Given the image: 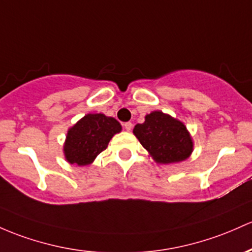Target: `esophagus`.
Segmentation results:
<instances>
[{
  "mask_svg": "<svg viewBox=\"0 0 252 252\" xmlns=\"http://www.w3.org/2000/svg\"><path fill=\"white\" fill-rule=\"evenodd\" d=\"M123 126H124V129H126V131H130L132 129V124L130 123V122H126V123H124Z\"/></svg>",
  "mask_w": 252,
  "mask_h": 252,
  "instance_id": "obj_1",
  "label": "esophagus"
}]
</instances>
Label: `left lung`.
<instances>
[{"label":"left lung","mask_w":252,"mask_h":252,"mask_svg":"<svg viewBox=\"0 0 252 252\" xmlns=\"http://www.w3.org/2000/svg\"><path fill=\"white\" fill-rule=\"evenodd\" d=\"M134 135L157 164H173L187 160L193 151V141L182 121L162 111H152Z\"/></svg>","instance_id":"obj_1"}]
</instances>
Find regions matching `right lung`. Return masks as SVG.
Returning <instances> with one entry per match:
<instances>
[{"label": "right lung", "instance_id": "obj_1", "mask_svg": "<svg viewBox=\"0 0 252 252\" xmlns=\"http://www.w3.org/2000/svg\"><path fill=\"white\" fill-rule=\"evenodd\" d=\"M121 131L122 126L116 118L104 113H87L68 129L63 145L65 160L77 166L91 165Z\"/></svg>", "mask_w": 252, "mask_h": 252}]
</instances>
